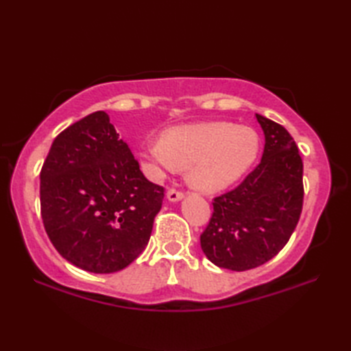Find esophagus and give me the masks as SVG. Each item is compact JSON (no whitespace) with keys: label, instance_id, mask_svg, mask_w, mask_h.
Instances as JSON below:
<instances>
[{"label":"esophagus","instance_id":"esophagus-1","mask_svg":"<svg viewBox=\"0 0 351 351\" xmlns=\"http://www.w3.org/2000/svg\"><path fill=\"white\" fill-rule=\"evenodd\" d=\"M184 197V193L176 190V189H169L167 191V199L171 200V202H176V200H181Z\"/></svg>","mask_w":351,"mask_h":351}]
</instances>
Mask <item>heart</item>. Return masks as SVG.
Here are the masks:
<instances>
[{
  "instance_id": "obj_1",
  "label": "heart",
  "mask_w": 351,
  "mask_h": 351,
  "mask_svg": "<svg viewBox=\"0 0 351 351\" xmlns=\"http://www.w3.org/2000/svg\"><path fill=\"white\" fill-rule=\"evenodd\" d=\"M258 154L256 131L230 122L175 126L141 147L149 175L156 178L162 171L189 167L190 182L204 191L221 190L235 182L252 167Z\"/></svg>"
}]
</instances>
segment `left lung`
Segmentation results:
<instances>
[{"label":"left lung","mask_w":351,"mask_h":351,"mask_svg":"<svg viewBox=\"0 0 351 351\" xmlns=\"http://www.w3.org/2000/svg\"><path fill=\"white\" fill-rule=\"evenodd\" d=\"M265 136L261 162L234 190L214 197L200 235L206 258L220 268L245 271L285 247L303 208V161L282 125L256 114Z\"/></svg>","instance_id":"1"}]
</instances>
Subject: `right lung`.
<instances>
[{
    "mask_svg": "<svg viewBox=\"0 0 351 351\" xmlns=\"http://www.w3.org/2000/svg\"><path fill=\"white\" fill-rule=\"evenodd\" d=\"M164 187L147 181L104 111L52 141L40 170V214L52 245L90 273H114L151 238Z\"/></svg>",
    "mask_w": 351,
    "mask_h": 351,
    "instance_id": "1",
    "label": "right lung"
}]
</instances>
